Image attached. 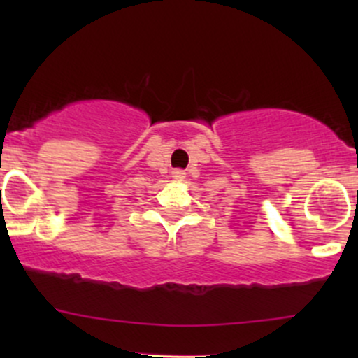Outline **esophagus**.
Segmentation results:
<instances>
[{"instance_id":"34e87169","label":"esophagus","mask_w":358,"mask_h":358,"mask_svg":"<svg viewBox=\"0 0 358 358\" xmlns=\"http://www.w3.org/2000/svg\"><path fill=\"white\" fill-rule=\"evenodd\" d=\"M185 175H187V173H185L183 170H180V168H176V170L171 171V176H173L176 182H182V180L185 178Z\"/></svg>"}]
</instances>
